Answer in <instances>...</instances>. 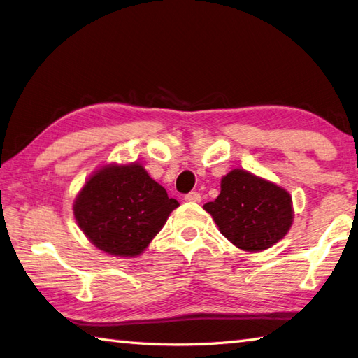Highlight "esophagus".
Wrapping results in <instances>:
<instances>
[{
    "label": "esophagus",
    "instance_id": "34e87169",
    "mask_svg": "<svg viewBox=\"0 0 358 358\" xmlns=\"http://www.w3.org/2000/svg\"><path fill=\"white\" fill-rule=\"evenodd\" d=\"M185 200L189 203H200L201 201V195L199 192H189L185 195Z\"/></svg>",
    "mask_w": 358,
    "mask_h": 358
}]
</instances>
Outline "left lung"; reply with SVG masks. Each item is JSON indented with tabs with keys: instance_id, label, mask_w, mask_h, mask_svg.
<instances>
[{
	"instance_id": "8db88e82",
	"label": "left lung",
	"mask_w": 358,
	"mask_h": 358,
	"mask_svg": "<svg viewBox=\"0 0 358 358\" xmlns=\"http://www.w3.org/2000/svg\"><path fill=\"white\" fill-rule=\"evenodd\" d=\"M204 209L227 240L249 252L275 245L292 224V200L285 189L241 169L226 175L222 192Z\"/></svg>"
}]
</instances>
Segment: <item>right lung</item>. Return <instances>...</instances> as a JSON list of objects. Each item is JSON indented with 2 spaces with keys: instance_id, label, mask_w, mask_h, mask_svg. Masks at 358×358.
<instances>
[{
  "instance_id": "1",
  "label": "right lung",
  "mask_w": 358,
  "mask_h": 358,
  "mask_svg": "<svg viewBox=\"0 0 358 358\" xmlns=\"http://www.w3.org/2000/svg\"><path fill=\"white\" fill-rule=\"evenodd\" d=\"M178 201L140 164L103 167L73 204L81 231L94 245L117 257H135L148 248Z\"/></svg>"
}]
</instances>
